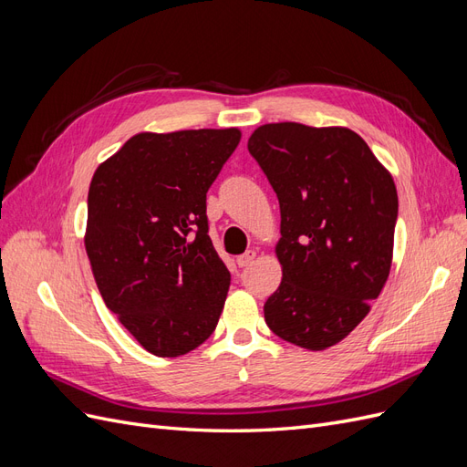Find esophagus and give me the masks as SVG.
I'll return each mask as SVG.
<instances>
[{"mask_svg": "<svg viewBox=\"0 0 467 467\" xmlns=\"http://www.w3.org/2000/svg\"><path fill=\"white\" fill-rule=\"evenodd\" d=\"M255 259H257V251L251 249V251L244 253V255L237 257V265H239V266H249V265L255 263Z\"/></svg>", "mask_w": 467, "mask_h": 467, "instance_id": "esophagus-1", "label": "esophagus"}]
</instances>
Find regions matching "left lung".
I'll list each match as a JSON object with an SVG mask.
<instances>
[{"instance_id": "1", "label": "left lung", "mask_w": 467, "mask_h": 467, "mask_svg": "<svg viewBox=\"0 0 467 467\" xmlns=\"http://www.w3.org/2000/svg\"><path fill=\"white\" fill-rule=\"evenodd\" d=\"M247 148L280 204L282 280L265 304V321L292 345L329 348L368 316L389 276L393 177L347 126L271 122Z\"/></svg>"}]
</instances>
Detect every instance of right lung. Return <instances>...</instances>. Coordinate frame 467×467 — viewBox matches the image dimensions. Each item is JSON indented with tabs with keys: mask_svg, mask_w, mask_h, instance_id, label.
Returning <instances> with one entry per match:
<instances>
[{
	"mask_svg": "<svg viewBox=\"0 0 467 467\" xmlns=\"http://www.w3.org/2000/svg\"><path fill=\"white\" fill-rule=\"evenodd\" d=\"M239 129L140 132L93 173L86 251L105 306L155 357L214 333L230 271L212 245L206 192Z\"/></svg>",
	"mask_w": 467,
	"mask_h": 467,
	"instance_id": "add662e5",
	"label": "right lung"
}]
</instances>
